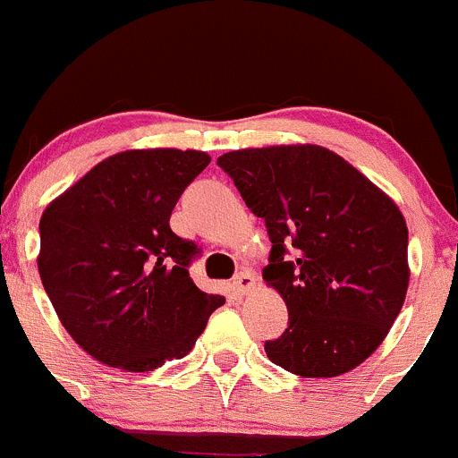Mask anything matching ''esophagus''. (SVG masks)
Returning a JSON list of instances; mask_svg holds the SVG:
<instances>
[{"label":"esophagus","instance_id":"esophagus-1","mask_svg":"<svg viewBox=\"0 0 458 458\" xmlns=\"http://www.w3.org/2000/svg\"><path fill=\"white\" fill-rule=\"evenodd\" d=\"M253 287H256V276H253L251 271L242 269V271H240V274H235V278H233V289H235V292H238V293H249Z\"/></svg>","mask_w":458,"mask_h":458}]
</instances>
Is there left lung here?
<instances>
[{"mask_svg": "<svg viewBox=\"0 0 458 458\" xmlns=\"http://www.w3.org/2000/svg\"><path fill=\"white\" fill-rule=\"evenodd\" d=\"M271 240L262 278L289 327L265 343L271 363L332 378L377 352L410 283L407 225L359 169L316 144L240 148L218 157Z\"/></svg>", "mask_w": 458, "mask_h": 458, "instance_id": "1", "label": "left lung"}]
</instances>
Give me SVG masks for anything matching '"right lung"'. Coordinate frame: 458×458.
Returning a JSON list of instances; mask_svg holds the SVG:
<instances>
[{"instance_id": "1", "label": "right lung", "mask_w": 458, "mask_h": 458, "mask_svg": "<svg viewBox=\"0 0 458 458\" xmlns=\"http://www.w3.org/2000/svg\"><path fill=\"white\" fill-rule=\"evenodd\" d=\"M205 151L133 148L106 157L44 209L38 269L71 338L95 360L151 372L182 359L225 302L189 276L200 251L171 211Z\"/></svg>"}]
</instances>
